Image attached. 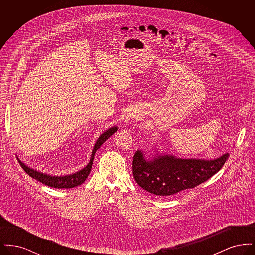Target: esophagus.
<instances>
[{"label": "esophagus", "mask_w": 255, "mask_h": 255, "mask_svg": "<svg viewBox=\"0 0 255 255\" xmlns=\"http://www.w3.org/2000/svg\"><path fill=\"white\" fill-rule=\"evenodd\" d=\"M134 112L133 111H131V112H129V113H127L126 115H125V119H124V123L125 124H128V123H130V122L133 120V118H134Z\"/></svg>", "instance_id": "1"}]
</instances>
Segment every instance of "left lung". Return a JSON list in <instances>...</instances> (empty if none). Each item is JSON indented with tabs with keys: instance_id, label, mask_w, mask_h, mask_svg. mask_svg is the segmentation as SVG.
Instances as JSON below:
<instances>
[{
	"instance_id": "1",
	"label": "left lung",
	"mask_w": 255,
	"mask_h": 255,
	"mask_svg": "<svg viewBox=\"0 0 255 255\" xmlns=\"http://www.w3.org/2000/svg\"><path fill=\"white\" fill-rule=\"evenodd\" d=\"M152 158L137 150L133 156V175L137 184L146 191L158 196H170L194 188L215 175L223 167L230 153L214 159L176 158L159 154L154 149Z\"/></svg>"
}]
</instances>
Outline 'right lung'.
I'll return each mask as SVG.
<instances>
[{"label":"right lung","mask_w":255,"mask_h":255,"mask_svg":"<svg viewBox=\"0 0 255 255\" xmlns=\"http://www.w3.org/2000/svg\"><path fill=\"white\" fill-rule=\"evenodd\" d=\"M118 131V126H113L109 128L106 132L102 133L96 141V144L94 146V149L92 151V156L90 158L89 163L86 165L83 169L79 170L75 173L70 174V175H65V176H51L49 174H45L42 173L40 171H37L33 168L28 167L27 165H25L23 161H21L19 159V162L21 164V166L23 167V169L33 179H35L37 181H39L48 186L50 187H54V188H73L76 187L80 184H82L85 182L86 179L88 178L91 169H92V165H93V161L95 158V155L97 153V150L100 148V146L102 145L112 134L116 133Z\"/></svg>","instance_id":"1"}]
</instances>
